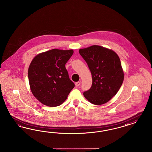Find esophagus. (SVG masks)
<instances>
[{"mask_svg": "<svg viewBox=\"0 0 152 152\" xmlns=\"http://www.w3.org/2000/svg\"><path fill=\"white\" fill-rule=\"evenodd\" d=\"M80 84H81L80 82H76V83H75V85H76V86H77V87L79 86L80 85Z\"/></svg>", "mask_w": 152, "mask_h": 152, "instance_id": "obj_1", "label": "esophagus"}]
</instances>
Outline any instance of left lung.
I'll list each match as a JSON object with an SVG mask.
<instances>
[{"label": "left lung", "instance_id": "8db88e82", "mask_svg": "<svg viewBox=\"0 0 152 152\" xmlns=\"http://www.w3.org/2000/svg\"><path fill=\"white\" fill-rule=\"evenodd\" d=\"M79 53L92 75V86L83 96L95 105L106 103L116 94L124 80L119 56L114 51L99 46L80 49Z\"/></svg>", "mask_w": 152, "mask_h": 152}]
</instances>
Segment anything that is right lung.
I'll return each mask as SVG.
<instances>
[{"label": "right lung", "mask_w": 152, "mask_h": 152, "mask_svg": "<svg viewBox=\"0 0 152 152\" xmlns=\"http://www.w3.org/2000/svg\"><path fill=\"white\" fill-rule=\"evenodd\" d=\"M74 51L53 49L36 56L29 65L28 76L31 91L42 104L59 106L75 87L65 64Z\"/></svg>", "instance_id": "obj_1"}]
</instances>
